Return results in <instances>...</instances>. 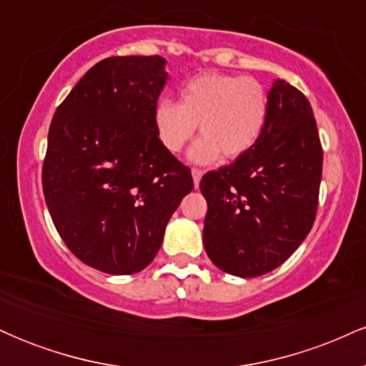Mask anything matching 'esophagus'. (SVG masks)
<instances>
[{
	"instance_id": "34e87169",
	"label": "esophagus",
	"mask_w": 366,
	"mask_h": 366,
	"mask_svg": "<svg viewBox=\"0 0 366 366\" xmlns=\"http://www.w3.org/2000/svg\"><path fill=\"white\" fill-rule=\"evenodd\" d=\"M191 174H192V180H194V186L197 187V186H199V182H201V177H203V172L197 170V169H192Z\"/></svg>"
}]
</instances>
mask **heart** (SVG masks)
Wrapping results in <instances>:
<instances>
[{
  "mask_svg": "<svg viewBox=\"0 0 366 366\" xmlns=\"http://www.w3.org/2000/svg\"><path fill=\"white\" fill-rule=\"evenodd\" d=\"M268 115L267 89L242 75L207 72L191 79L180 89V102L159 99L153 110V125L159 144L179 153L196 132L189 149L194 163L236 159L246 154L262 136Z\"/></svg>",
  "mask_w": 366,
  "mask_h": 366,
  "instance_id": "heart-1",
  "label": "heart"
}]
</instances>
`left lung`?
Wrapping results in <instances>:
<instances>
[{
    "label": "left lung",
    "mask_w": 366,
    "mask_h": 366,
    "mask_svg": "<svg viewBox=\"0 0 366 366\" xmlns=\"http://www.w3.org/2000/svg\"><path fill=\"white\" fill-rule=\"evenodd\" d=\"M323 151L312 104L275 79L259 139L230 165L208 172L203 244L220 270L258 277L280 267L312 230Z\"/></svg>",
    "instance_id": "1"
}]
</instances>
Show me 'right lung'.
<instances>
[{
  "label": "right lung",
  "instance_id": "obj_1",
  "mask_svg": "<svg viewBox=\"0 0 366 366\" xmlns=\"http://www.w3.org/2000/svg\"><path fill=\"white\" fill-rule=\"evenodd\" d=\"M162 56L96 63L54 112L43 165L46 207L66 247L96 270H144L194 187L159 144L153 110L169 74Z\"/></svg>",
  "mask_w": 366,
  "mask_h": 366
}]
</instances>
